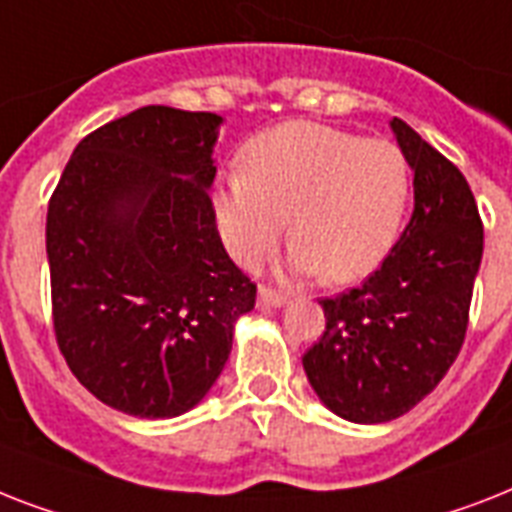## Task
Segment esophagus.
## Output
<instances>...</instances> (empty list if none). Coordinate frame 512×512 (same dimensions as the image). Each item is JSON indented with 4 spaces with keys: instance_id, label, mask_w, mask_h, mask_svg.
<instances>
[{
    "instance_id": "obj_1",
    "label": "esophagus",
    "mask_w": 512,
    "mask_h": 512,
    "mask_svg": "<svg viewBox=\"0 0 512 512\" xmlns=\"http://www.w3.org/2000/svg\"><path fill=\"white\" fill-rule=\"evenodd\" d=\"M288 304V296L280 293V290H272L267 285H261L259 288V306L261 309H280V306Z\"/></svg>"
}]
</instances>
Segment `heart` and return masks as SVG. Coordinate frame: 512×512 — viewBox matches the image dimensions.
I'll use <instances>...</instances> for the list:
<instances>
[{
    "mask_svg": "<svg viewBox=\"0 0 512 512\" xmlns=\"http://www.w3.org/2000/svg\"><path fill=\"white\" fill-rule=\"evenodd\" d=\"M410 198V166L394 142L290 121L253 137L243 174L216 192V224L232 259L259 267L290 219V272L365 280L394 248Z\"/></svg>",
    "mask_w": 512,
    "mask_h": 512,
    "instance_id": "1",
    "label": "heart"
}]
</instances>
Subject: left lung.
Segmentation results:
<instances>
[{
    "label": "left lung",
    "instance_id": "obj_1",
    "mask_svg": "<svg viewBox=\"0 0 512 512\" xmlns=\"http://www.w3.org/2000/svg\"><path fill=\"white\" fill-rule=\"evenodd\" d=\"M415 171V211L362 288L322 298L325 333L304 354L327 410L351 423H386L428 396L468 330L484 227L455 163L402 118L391 121Z\"/></svg>",
    "mask_w": 512,
    "mask_h": 512
}]
</instances>
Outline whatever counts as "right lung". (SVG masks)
<instances>
[{"label":"right lung","mask_w":512,"mask_h":512,"mask_svg":"<svg viewBox=\"0 0 512 512\" xmlns=\"http://www.w3.org/2000/svg\"><path fill=\"white\" fill-rule=\"evenodd\" d=\"M222 116L147 105L76 145L47 208L57 346L102 404L177 418L230 359L256 285L216 230Z\"/></svg>","instance_id":"obj_1"}]
</instances>
